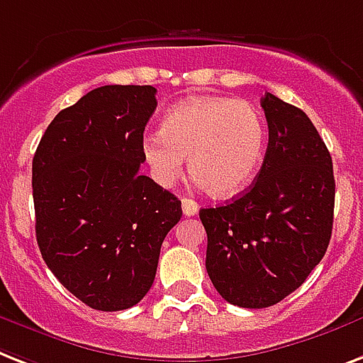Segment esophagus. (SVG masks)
I'll use <instances>...</instances> for the list:
<instances>
[{"mask_svg": "<svg viewBox=\"0 0 363 363\" xmlns=\"http://www.w3.org/2000/svg\"><path fill=\"white\" fill-rule=\"evenodd\" d=\"M182 210H184V216L193 217L199 211V204L193 199H182Z\"/></svg>", "mask_w": 363, "mask_h": 363, "instance_id": "esophagus-1", "label": "esophagus"}]
</instances>
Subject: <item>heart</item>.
Wrapping results in <instances>:
<instances>
[{"mask_svg":"<svg viewBox=\"0 0 363 363\" xmlns=\"http://www.w3.org/2000/svg\"><path fill=\"white\" fill-rule=\"evenodd\" d=\"M264 146L266 123L255 104L195 97L168 110L161 131L144 138L142 152L159 184L172 185L189 157L196 184L216 199H230L253 182Z\"/></svg>","mask_w":363,"mask_h":363,"instance_id":"b5f03b06","label":"heart"}]
</instances>
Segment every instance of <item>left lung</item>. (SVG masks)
I'll list each match as a JSON object with an SVG mask.
<instances>
[{"label": "left lung", "mask_w": 363, "mask_h": 363, "mask_svg": "<svg viewBox=\"0 0 363 363\" xmlns=\"http://www.w3.org/2000/svg\"><path fill=\"white\" fill-rule=\"evenodd\" d=\"M268 150L245 193L202 208L206 269L228 303H279L323 260L333 227L332 157L306 112L266 94Z\"/></svg>", "instance_id": "left-lung-1"}]
</instances>
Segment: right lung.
I'll return each mask as SVG.
<instances>
[{
	"label": "right lung",
	"mask_w": 363,
	"mask_h": 363,
	"mask_svg": "<svg viewBox=\"0 0 363 363\" xmlns=\"http://www.w3.org/2000/svg\"><path fill=\"white\" fill-rule=\"evenodd\" d=\"M153 86H101L62 110L33 157L35 234L67 291L91 309L136 306L153 285L182 202L142 176Z\"/></svg>",
	"instance_id": "right-lung-1"
}]
</instances>
